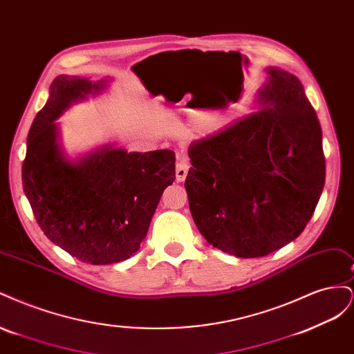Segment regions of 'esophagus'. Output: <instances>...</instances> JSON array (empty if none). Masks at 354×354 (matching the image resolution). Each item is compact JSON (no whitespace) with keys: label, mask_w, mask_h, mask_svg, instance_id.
<instances>
[{"label":"esophagus","mask_w":354,"mask_h":354,"mask_svg":"<svg viewBox=\"0 0 354 354\" xmlns=\"http://www.w3.org/2000/svg\"><path fill=\"white\" fill-rule=\"evenodd\" d=\"M189 158L186 155H178L177 156V164H176V180L177 181H185L189 173Z\"/></svg>","instance_id":"esophagus-1"}]
</instances>
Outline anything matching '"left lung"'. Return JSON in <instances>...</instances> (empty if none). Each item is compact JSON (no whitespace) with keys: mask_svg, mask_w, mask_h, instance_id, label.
Here are the masks:
<instances>
[{"mask_svg":"<svg viewBox=\"0 0 354 354\" xmlns=\"http://www.w3.org/2000/svg\"><path fill=\"white\" fill-rule=\"evenodd\" d=\"M267 71V108L189 147L192 217L212 246L241 259L298 238L325 186L322 128L303 84Z\"/></svg>","mask_w":354,"mask_h":354,"instance_id":"left-lung-1","label":"left lung"}]
</instances>
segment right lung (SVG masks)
Segmentation results:
<instances>
[{"label":"right lung","mask_w":354,"mask_h":354,"mask_svg":"<svg viewBox=\"0 0 354 354\" xmlns=\"http://www.w3.org/2000/svg\"><path fill=\"white\" fill-rule=\"evenodd\" d=\"M103 81L60 75L30 125L22 165L24 192L46 236L80 261L112 264L140 248L164 189L176 180L173 151L104 147L73 164L62 156L55 120L99 91Z\"/></svg>","instance_id":"add662e5"}]
</instances>
